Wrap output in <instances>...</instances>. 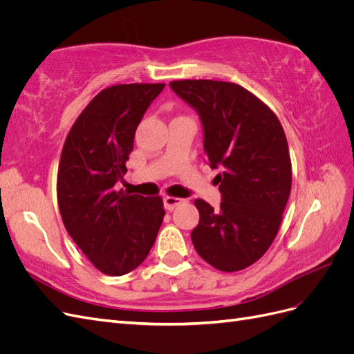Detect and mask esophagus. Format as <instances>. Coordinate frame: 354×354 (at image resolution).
I'll return each mask as SVG.
<instances>
[{"label": "esophagus", "instance_id": "1", "mask_svg": "<svg viewBox=\"0 0 354 354\" xmlns=\"http://www.w3.org/2000/svg\"><path fill=\"white\" fill-rule=\"evenodd\" d=\"M181 203H185V199L177 198V196H165L164 198V205L168 211H173L176 207L181 205Z\"/></svg>", "mask_w": 354, "mask_h": 354}]
</instances>
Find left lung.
<instances>
[{
  "mask_svg": "<svg viewBox=\"0 0 354 354\" xmlns=\"http://www.w3.org/2000/svg\"><path fill=\"white\" fill-rule=\"evenodd\" d=\"M169 87L198 111L203 152L211 168L223 169L216 177L220 209L195 199L199 223L192 242L217 270H243L270 248L291 194L292 167L282 124L238 84L178 80Z\"/></svg>",
  "mask_w": 354,
  "mask_h": 354,
  "instance_id": "1",
  "label": "left lung"
}]
</instances>
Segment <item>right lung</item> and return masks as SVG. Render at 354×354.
I'll list each match as a JSON object with an SVG mask.
<instances>
[{"instance_id":"add662e5","label":"right lung","mask_w":354,"mask_h":354,"mask_svg":"<svg viewBox=\"0 0 354 354\" xmlns=\"http://www.w3.org/2000/svg\"><path fill=\"white\" fill-rule=\"evenodd\" d=\"M165 84H118L102 90L73 122L62 149L57 203L73 242L95 269L122 276L140 266L165 211L160 196L116 190L127 173L138 124Z\"/></svg>"}]
</instances>
